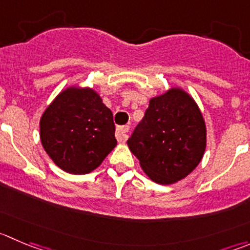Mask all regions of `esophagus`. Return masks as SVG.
<instances>
[{
  "label": "esophagus",
  "mask_w": 250,
  "mask_h": 250,
  "mask_svg": "<svg viewBox=\"0 0 250 250\" xmlns=\"http://www.w3.org/2000/svg\"><path fill=\"white\" fill-rule=\"evenodd\" d=\"M130 127L127 126V125H125V126H119L118 129H116V140H118L119 142H124L126 141L127 139V132H129Z\"/></svg>",
  "instance_id": "1"
}]
</instances>
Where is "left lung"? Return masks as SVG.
<instances>
[{
    "label": "left lung",
    "mask_w": 250,
    "mask_h": 250,
    "mask_svg": "<svg viewBox=\"0 0 250 250\" xmlns=\"http://www.w3.org/2000/svg\"><path fill=\"white\" fill-rule=\"evenodd\" d=\"M127 145L149 179L173 184L201 162L206 148L205 120L187 92L170 88L149 101Z\"/></svg>",
    "instance_id": "obj_1"
}]
</instances>
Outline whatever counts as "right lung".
<instances>
[{
    "label": "right lung",
    "instance_id": "right-lung-1",
    "mask_svg": "<svg viewBox=\"0 0 250 250\" xmlns=\"http://www.w3.org/2000/svg\"><path fill=\"white\" fill-rule=\"evenodd\" d=\"M40 140L58 167L87 174L116 146L113 113L92 88L68 87L42 115Z\"/></svg>",
    "mask_w": 250,
    "mask_h": 250
}]
</instances>
